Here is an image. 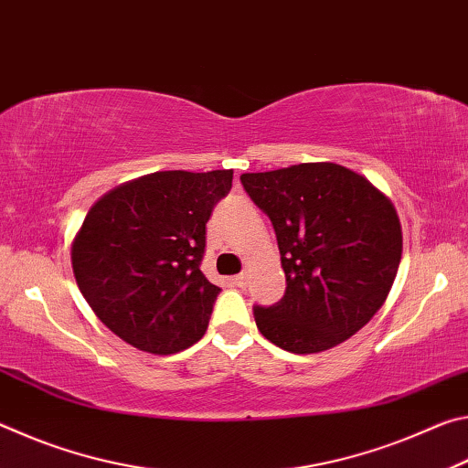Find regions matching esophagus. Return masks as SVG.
Segmentation results:
<instances>
[{
    "label": "esophagus",
    "mask_w": 468,
    "mask_h": 468,
    "mask_svg": "<svg viewBox=\"0 0 468 468\" xmlns=\"http://www.w3.org/2000/svg\"><path fill=\"white\" fill-rule=\"evenodd\" d=\"M233 282L237 284V287H245V282H248V274H245V272H241V274H237V276H233Z\"/></svg>",
    "instance_id": "1"
}]
</instances>
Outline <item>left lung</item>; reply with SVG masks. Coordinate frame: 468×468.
<instances>
[{
    "mask_svg": "<svg viewBox=\"0 0 468 468\" xmlns=\"http://www.w3.org/2000/svg\"><path fill=\"white\" fill-rule=\"evenodd\" d=\"M271 218L287 291L253 305L258 330L284 351L320 353L351 338L382 307L402 256L400 220L369 181L335 163L243 173Z\"/></svg>",
    "mask_w": 468,
    "mask_h": 468,
    "instance_id": "left-lung-1",
    "label": "left lung"
}]
</instances>
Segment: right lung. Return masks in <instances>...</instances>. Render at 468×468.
Masks as SVG:
<instances>
[{
  "label": "right lung",
  "instance_id": "right-lung-1",
  "mask_svg": "<svg viewBox=\"0 0 468 468\" xmlns=\"http://www.w3.org/2000/svg\"><path fill=\"white\" fill-rule=\"evenodd\" d=\"M231 184V169L158 171L86 215L72 245L78 289L128 345L171 355L204 336L220 292L200 271L206 223Z\"/></svg>",
  "mask_w": 468,
  "mask_h": 468
}]
</instances>
